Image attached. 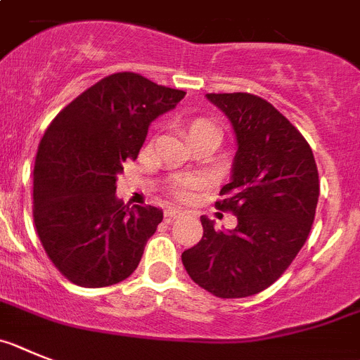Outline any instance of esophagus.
<instances>
[{
    "label": "esophagus",
    "mask_w": 360,
    "mask_h": 360,
    "mask_svg": "<svg viewBox=\"0 0 360 360\" xmlns=\"http://www.w3.org/2000/svg\"><path fill=\"white\" fill-rule=\"evenodd\" d=\"M181 215H184V212L181 210V208H177V206H174V208H168V210L165 212V217L167 219H177V217H181Z\"/></svg>",
    "instance_id": "34e87169"
}]
</instances>
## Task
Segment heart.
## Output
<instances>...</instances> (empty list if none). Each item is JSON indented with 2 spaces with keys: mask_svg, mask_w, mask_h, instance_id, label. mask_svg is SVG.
<instances>
[{
  "mask_svg": "<svg viewBox=\"0 0 360 360\" xmlns=\"http://www.w3.org/2000/svg\"><path fill=\"white\" fill-rule=\"evenodd\" d=\"M205 130H217V127L206 120H193L188 127L190 136H193V134L198 132H205ZM195 188H198V183L193 179H190V177H181V179H177L176 183L172 184V192H174V195L181 199H186L188 195H192V192Z\"/></svg>",
  "mask_w": 360,
  "mask_h": 360,
  "instance_id": "heart-1",
  "label": "heart"
}]
</instances>
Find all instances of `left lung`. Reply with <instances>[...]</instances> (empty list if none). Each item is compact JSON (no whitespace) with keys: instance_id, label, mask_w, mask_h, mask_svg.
Segmentation results:
<instances>
[{"instance_id":"1","label":"left lung","mask_w":360,"mask_h":360,"mask_svg":"<svg viewBox=\"0 0 360 360\" xmlns=\"http://www.w3.org/2000/svg\"><path fill=\"white\" fill-rule=\"evenodd\" d=\"M228 117L237 152L221 210L237 226L219 232L202 215V239L184 250L183 264L201 288L221 299L266 290L308 239L319 201L314 152L302 134L266 99L254 94H206Z\"/></svg>"}]
</instances>
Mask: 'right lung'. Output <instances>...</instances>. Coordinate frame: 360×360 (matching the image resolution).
I'll return each mask as SVG.
<instances>
[{
	"label": "right lung",
	"instance_id": "add662e5",
	"mask_svg": "<svg viewBox=\"0 0 360 360\" xmlns=\"http://www.w3.org/2000/svg\"><path fill=\"white\" fill-rule=\"evenodd\" d=\"M184 94L120 72L77 96L49 124L34 165V224L70 283L103 288L137 268L162 210L121 202L115 181L139 154L150 123Z\"/></svg>",
	"mask_w": 360,
	"mask_h": 360
}]
</instances>
